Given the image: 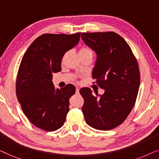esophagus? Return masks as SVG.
I'll use <instances>...</instances> for the list:
<instances>
[{
  "label": "esophagus",
  "instance_id": "34e87169",
  "mask_svg": "<svg viewBox=\"0 0 159 159\" xmlns=\"http://www.w3.org/2000/svg\"><path fill=\"white\" fill-rule=\"evenodd\" d=\"M79 90H80L79 88L76 87V93H77V94H78V93H79Z\"/></svg>",
  "mask_w": 159,
  "mask_h": 159
}]
</instances>
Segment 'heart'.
I'll list each match as a JSON object with an SVG mask.
<instances>
[{
	"label": "heart",
	"instance_id": "1",
	"mask_svg": "<svg viewBox=\"0 0 159 159\" xmlns=\"http://www.w3.org/2000/svg\"><path fill=\"white\" fill-rule=\"evenodd\" d=\"M92 54V49L88 46H82V47L80 48L79 50V54Z\"/></svg>",
	"mask_w": 159,
	"mask_h": 159
}]
</instances>
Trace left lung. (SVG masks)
I'll use <instances>...</instances> for the list:
<instances>
[{"instance_id":"8db88e82","label":"left lung","mask_w":159,"mask_h":159,"mask_svg":"<svg viewBox=\"0 0 159 159\" xmlns=\"http://www.w3.org/2000/svg\"><path fill=\"white\" fill-rule=\"evenodd\" d=\"M81 38L96 52L92 78L105 90L96 97L89 88L81 89L82 112L88 125L112 129L126 120L136 102L140 83L137 61L125 40L114 32L83 33Z\"/></svg>"}]
</instances>
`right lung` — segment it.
<instances>
[{"mask_svg": "<svg viewBox=\"0 0 159 159\" xmlns=\"http://www.w3.org/2000/svg\"><path fill=\"white\" fill-rule=\"evenodd\" d=\"M81 33L43 34L29 46L21 61L16 93L23 113L41 129L52 132L62 126L69 111V99L75 87L67 84L56 89L53 73L61 71L65 53L80 40Z\"/></svg>", "mask_w": 159, "mask_h": 159, "instance_id": "right-lung-1", "label": "right lung"}]
</instances>
